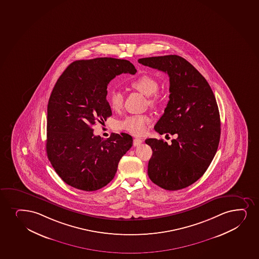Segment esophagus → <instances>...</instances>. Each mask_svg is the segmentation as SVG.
<instances>
[{
  "label": "esophagus",
  "instance_id": "34e87169",
  "mask_svg": "<svg viewBox=\"0 0 259 259\" xmlns=\"http://www.w3.org/2000/svg\"><path fill=\"white\" fill-rule=\"evenodd\" d=\"M142 143V140H140V139H134V146H140V144Z\"/></svg>",
  "mask_w": 259,
  "mask_h": 259
}]
</instances>
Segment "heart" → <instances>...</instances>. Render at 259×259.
Segmentation results:
<instances>
[{"label":"heart","mask_w":259,"mask_h":259,"mask_svg":"<svg viewBox=\"0 0 259 259\" xmlns=\"http://www.w3.org/2000/svg\"><path fill=\"white\" fill-rule=\"evenodd\" d=\"M132 89L148 96V103L151 107L158 106L161 101V95L158 93V81L154 77L143 74L130 82ZM107 101L111 109L119 111L123 106V96L118 91H113L107 96ZM150 119L146 115H129L119 120L116 127L134 135H142L146 131V125Z\"/></svg>","instance_id":"heart-1"}]
</instances>
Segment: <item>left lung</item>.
Instances as JSON below:
<instances>
[{"label": "left lung", "instance_id": "obj_1", "mask_svg": "<svg viewBox=\"0 0 259 259\" xmlns=\"http://www.w3.org/2000/svg\"><path fill=\"white\" fill-rule=\"evenodd\" d=\"M138 61L167 73L170 100L154 129L161 135L178 136L170 145L163 140H146L152 150L147 174L168 191L186 188L203 176L219 147L221 129L216 99L204 76L179 55Z\"/></svg>", "mask_w": 259, "mask_h": 259}]
</instances>
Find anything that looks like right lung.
<instances>
[{
  "label": "right lung",
  "mask_w": 259,
  "mask_h": 259,
  "mask_svg": "<svg viewBox=\"0 0 259 259\" xmlns=\"http://www.w3.org/2000/svg\"><path fill=\"white\" fill-rule=\"evenodd\" d=\"M136 72L126 60H81L71 63L55 83L48 105L47 154L67 185L93 192L115 176L133 138L122 133L104 140L94 135L92 126L112 115L108 83L119 74Z\"/></svg>",
  "instance_id": "obj_1"
}]
</instances>
